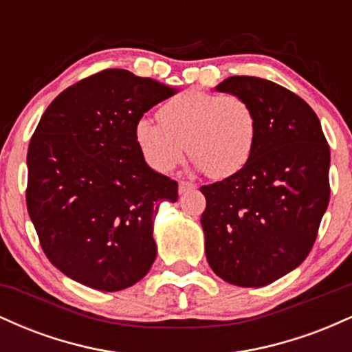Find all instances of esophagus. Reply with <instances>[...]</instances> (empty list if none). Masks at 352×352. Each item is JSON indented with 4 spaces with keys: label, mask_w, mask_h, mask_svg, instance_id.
<instances>
[{
    "label": "esophagus",
    "mask_w": 352,
    "mask_h": 352,
    "mask_svg": "<svg viewBox=\"0 0 352 352\" xmlns=\"http://www.w3.org/2000/svg\"><path fill=\"white\" fill-rule=\"evenodd\" d=\"M193 188H195V185H193L192 182L182 180L179 184V193H187L188 190H193Z\"/></svg>",
    "instance_id": "obj_1"
}]
</instances>
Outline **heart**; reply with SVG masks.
<instances>
[{
  "label": "heart",
  "instance_id": "heart-1",
  "mask_svg": "<svg viewBox=\"0 0 352 352\" xmlns=\"http://www.w3.org/2000/svg\"><path fill=\"white\" fill-rule=\"evenodd\" d=\"M160 124L140 119L135 142L145 162L157 172L173 170L185 147L197 170L228 179L248 164L256 142V117L238 96L185 91L159 109Z\"/></svg>",
  "mask_w": 352,
  "mask_h": 352
}]
</instances>
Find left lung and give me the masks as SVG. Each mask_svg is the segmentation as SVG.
<instances>
[{"label":"left lung","instance_id":"1","mask_svg":"<svg viewBox=\"0 0 352 352\" xmlns=\"http://www.w3.org/2000/svg\"><path fill=\"white\" fill-rule=\"evenodd\" d=\"M215 91L252 106L256 142L240 172L200 188L205 254L221 280L260 288L313 248L329 204V145L313 109L280 84L232 76Z\"/></svg>","mask_w":352,"mask_h":352}]
</instances>
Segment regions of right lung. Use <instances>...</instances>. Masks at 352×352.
Returning <instances> with one entry per match:
<instances>
[{
    "label": "right lung",
    "instance_id": "1",
    "mask_svg": "<svg viewBox=\"0 0 352 352\" xmlns=\"http://www.w3.org/2000/svg\"><path fill=\"white\" fill-rule=\"evenodd\" d=\"M173 89L106 69L50 104L28 148L26 204L50 261L99 292L140 281L155 260L153 218L177 182L145 162L135 124Z\"/></svg>",
    "mask_w": 352,
    "mask_h": 352
}]
</instances>
